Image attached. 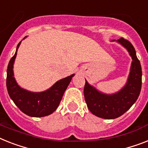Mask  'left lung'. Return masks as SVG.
<instances>
[{
  "label": "left lung",
  "mask_w": 148,
  "mask_h": 148,
  "mask_svg": "<svg viewBox=\"0 0 148 148\" xmlns=\"http://www.w3.org/2000/svg\"><path fill=\"white\" fill-rule=\"evenodd\" d=\"M112 41L124 47L132 59L126 84L116 93L107 94L97 90L85 79L84 90L89 110L97 117L105 119H114L128 111L138 99L141 89L142 71L134 46L123 38Z\"/></svg>",
  "instance_id": "left-lung-1"
}]
</instances>
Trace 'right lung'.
<instances>
[{"label": "right lung", "mask_w": 148, "mask_h": 148, "mask_svg": "<svg viewBox=\"0 0 148 148\" xmlns=\"http://www.w3.org/2000/svg\"><path fill=\"white\" fill-rule=\"evenodd\" d=\"M20 43L21 42L17 45L15 54L8 66L7 89L8 94L15 105L27 116L31 117L49 116L55 111L59 106L64 93L71 81L74 74L58 80L50 88L45 91L32 92L22 88L16 82L14 74V62Z\"/></svg>", "instance_id": "1"}]
</instances>
